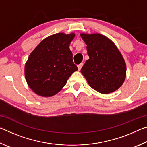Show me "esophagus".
Returning a JSON list of instances; mask_svg holds the SVG:
<instances>
[{"label":"esophagus","instance_id":"1","mask_svg":"<svg viewBox=\"0 0 147 147\" xmlns=\"http://www.w3.org/2000/svg\"><path fill=\"white\" fill-rule=\"evenodd\" d=\"M82 66H83V63H80L78 65V69L79 71L82 69Z\"/></svg>","mask_w":147,"mask_h":147}]
</instances>
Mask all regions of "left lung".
Instances as JSON below:
<instances>
[{
  "instance_id": "1",
  "label": "left lung",
  "mask_w": 147,
  "mask_h": 147,
  "mask_svg": "<svg viewBox=\"0 0 147 147\" xmlns=\"http://www.w3.org/2000/svg\"><path fill=\"white\" fill-rule=\"evenodd\" d=\"M89 58L81 69L89 85L99 93L108 94L123 85L126 67L123 56L110 39L100 34H80Z\"/></svg>"
}]
</instances>
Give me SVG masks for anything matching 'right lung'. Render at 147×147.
I'll use <instances>...</instances> for the list:
<instances>
[{
	"label": "right lung",
	"mask_w": 147,
	"mask_h": 147,
	"mask_svg": "<svg viewBox=\"0 0 147 147\" xmlns=\"http://www.w3.org/2000/svg\"><path fill=\"white\" fill-rule=\"evenodd\" d=\"M75 34L58 33L44 39L30 54L24 67L29 88L39 96L49 97L58 93L78 70L69 45Z\"/></svg>",
	"instance_id": "obj_1"
}]
</instances>
